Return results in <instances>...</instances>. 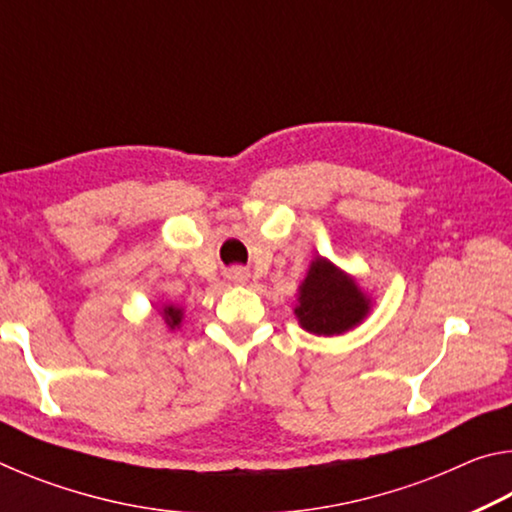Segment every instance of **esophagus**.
Instances as JSON below:
<instances>
[{"mask_svg": "<svg viewBox=\"0 0 512 512\" xmlns=\"http://www.w3.org/2000/svg\"><path fill=\"white\" fill-rule=\"evenodd\" d=\"M230 280L241 284V282L248 280V273L244 271V268H232V271H230Z\"/></svg>", "mask_w": 512, "mask_h": 512, "instance_id": "obj_1", "label": "esophagus"}]
</instances>
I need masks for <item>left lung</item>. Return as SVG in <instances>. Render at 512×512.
Here are the masks:
<instances>
[{
  "label": "left lung",
  "mask_w": 512,
  "mask_h": 512,
  "mask_svg": "<svg viewBox=\"0 0 512 512\" xmlns=\"http://www.w3.org/2000/svg\"><path fill=\"white\" fill-rule=\"evenodd\" d=\"M370 305V298L352 275L343 273L329 259L316 257L300 284L293 314L309 334L334 336L357 327L368 316Z\"/></svg>",
  "instance_id": "left-lung-1"
}]
</instances>
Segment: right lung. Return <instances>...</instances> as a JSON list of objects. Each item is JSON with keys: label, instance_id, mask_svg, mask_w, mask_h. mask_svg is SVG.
Wrapping results in <instances>:
<instances>
[{"label": "right lung", "instance_id": "obj_1", "mask_svg": "<svg viewBox=\"0 0 512 512\" xmlns=\"http://www.w3.org/2000/svg\"><path fill=\"white\" fill-rule=\"evenodd\" d=\"M162 318H164V323H167L169 329H176V327H180V320H183V309H178L173 305H164Z\"/></svg>", "mask_w": 512, "mask_h": 512}]
</instances>
